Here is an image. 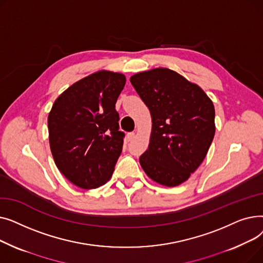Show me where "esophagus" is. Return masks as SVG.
I'll list each match as a JSON object with an SVG mask.
<instances>
[{
  "mask_svg": "<svg viewBox=\"0 0 263 263\" xmlns=\"http://www.w3.org/2000/svg\"><path fill=\"white\" fill-rule=\"evenodd\" d=\"M127 139H128V141H133V140L135 139V133H134V132L128 133V134H127Z\"/></svg>",
  "mask_w": 263,
  "mask_h": 263,
  "instance_id": "1",
  "label": "esophagus"
}]
</instances>
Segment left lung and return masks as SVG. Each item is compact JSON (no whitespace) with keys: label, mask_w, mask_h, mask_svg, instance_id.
Instances as JSON below:
<instances>
[{"label":"left lung","mask_w":263,"mask_h":263,"mask_svg":"<svg viewBox=\"0 0 263 263\" xmlns=\"http://www.w3.org/2000/svg\"><path fill=\"white\" fill-rule=\"evenodd\" d=\"M130 82L153 121L141 166L161 185H180L199 167L213 141V102L201 87L168 68L135 73Z\"/></svg>","instance_id":"obj_1"}]
</instances>
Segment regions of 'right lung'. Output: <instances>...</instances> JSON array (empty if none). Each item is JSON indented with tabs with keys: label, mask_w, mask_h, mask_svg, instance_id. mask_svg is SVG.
Segmentation results:
<instances>
[{
	"label": "right lung",
	"mask_w": 263,
	"mask_h": 263,
	"mask_svg": "<svg viewBox=\"0 0 263 263\" xmlns=\"http://www.w3.org/2000/svg\"><path fill=\"white\" fill-rule=\"evenodd\" d=\"M124 84L122 73L96 71L73 83L52 105L48 128L55 165L81 189L99 187L113 175L124 135L115 103Z\"/></svg>",
	"instance_id": "1"
}]
</instances>
